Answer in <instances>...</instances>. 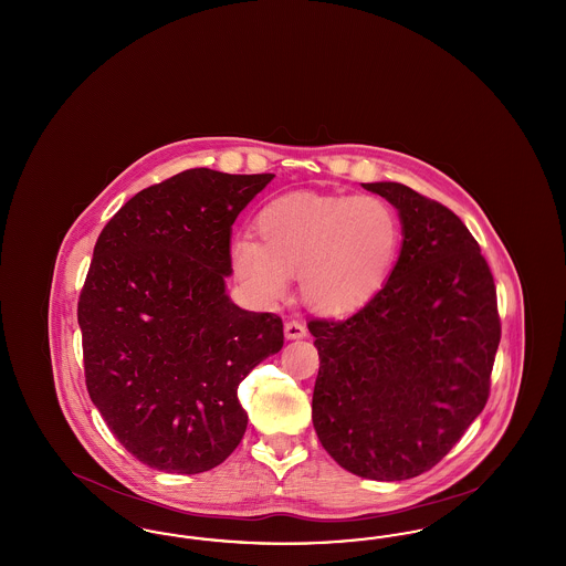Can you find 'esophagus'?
I'll use <instances>...</instances> for the list:
<instances>
[{
    "label": "esophagus",
    "instance_id": "obj_1",
    "mask_svg": "<svg viewBox=\"0 0 566 566\" xmlns=\"http://www.w3.org/2000/svg\"><path fill=\"white\" fill-rule=\"evenodd\" d=\"M284 335H286V339H301L307 335V326L298 321H289L284 324Z\"/></svg>",
    "mask_w": 566,
    "mask_h": 566
}]
</instances>
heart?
Here are the masks:
<instances>
[{"label": "heart", "mask_w": 566, "mask_h": 566, "mask_svg": "<svg viewBox=\"0 0 566 566\" xmlns=\"http://www.w3.org/2000/svg\"><path fill=\"white\" fill-rule=\"evenodd\" d=\"M261 243H231V270L256 301L271 305L298 275L303 303L326 316L367 305L386 284L401 245V220L376 195L291 192L254 220Z\"/></svg>", "instance_id": "b5f03b06"}]
</instances>
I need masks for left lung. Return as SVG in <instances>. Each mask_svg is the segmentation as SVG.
<instances>
[{
    "label": "left lung",
    "mask_w": 566,
    "mask_h": 566,
    "mask_svg": "<svg viewBox=\"0 0 566 566\" xmlns=\"http://www.w3.org/2000/svg\"><path fill=\"white\" fill-rule=\"evenodd\" d=\"M365 189L401 216L384 289L348 321H310L321 356L312 420L346 471L401 482L432 469L482 413L501 342L496 286L450 208L399 182Z\"/></svg>",
    "instance_id": "obj_1"
}]
</instances>
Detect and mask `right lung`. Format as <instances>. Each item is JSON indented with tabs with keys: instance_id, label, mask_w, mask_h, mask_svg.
I'll list each match as a JSON object with an SVG mask.
<instances>
[{
	"instance_id": "obj_1",
	"label": "right lung",
	"mask_w": 566,
	"mask_h": 566,
	"mask_svg": "<svg viewBox=\"0 0 566 566\" xmlns=\"http://www.w3.org/2000/svg\"><path fill=\"white\" fill-rule=\"evenodd\" d=\"M273 174L187 169L139 190L99 233L78 298L84 381L139 462L203 473L242 441L238 386L284 344L277 314L224 295L231 224Z\"/></svg>"
}]
</instances>
